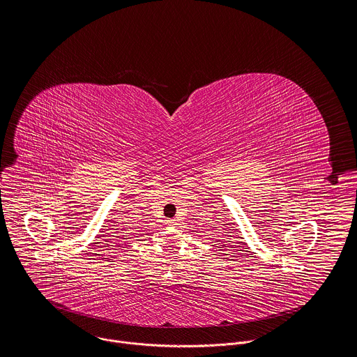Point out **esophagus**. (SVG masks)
I'll use <instances>...</instances> for the list:
<instances>
[{"label": "esophagus", "mask_w": 357, "mask_h": 357, "mask_svg": "<svg viewBox=\"0 0 357 357\" xmlns=\"http://www.w3.org/2000/svg\"><path fill=\"white\" fill-rule=\"evenodd\" d=\"M167 225H169V226H176V220H174V219L167 220Z\"/></svg>", "instance_id": "obj_1"}]
</instances>
